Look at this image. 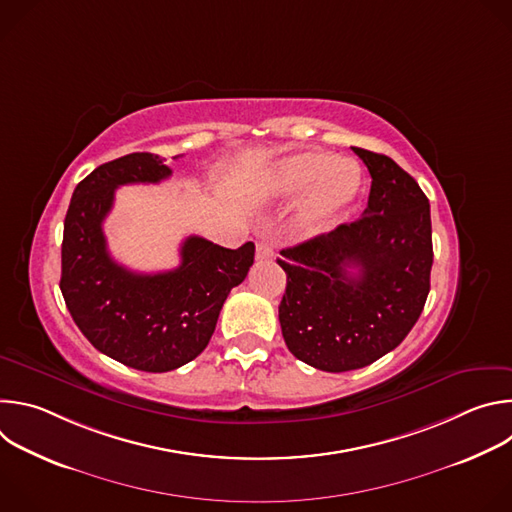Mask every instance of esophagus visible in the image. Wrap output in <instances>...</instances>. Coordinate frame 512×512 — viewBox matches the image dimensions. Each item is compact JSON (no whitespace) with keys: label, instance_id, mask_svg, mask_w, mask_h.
I'll use <instances>...</instances> for the list:
<instances>
[{"label":"esophagus","instance_id":"obj_1","mask_svg":"<svg viewBox=\"0 0 512 512\" xmlns=\"http://www.w3.org/2000/svg\"><path fill=\"white\" fill-rule=\"evenodd\" d=\"M273 255V247H271V243H267V241H259L257 243V259L259 261H263V259H269Z\"/></svg>","mask_w":512,"mask_h":512}]
</instances>
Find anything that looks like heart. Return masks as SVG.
<instances>
[{
  "mask_svg": "<svg viewBox=\"0 0 512 512\" xmlns=\"http://www.w3.org/2000/svg\"><path fill=\"white\" fill-rule=\"evenodd\" d=\"M362 188V170L354 160H334L328 152L308 150L279 160L263 178L273 198H294L306 189L298 225L306 233L328 229Z\"/></svg>",
  "mask_w": 512,
  "mask_h": 512,
  "instance_id": "obj_1",
  "label": "heart"
}]
</instances>
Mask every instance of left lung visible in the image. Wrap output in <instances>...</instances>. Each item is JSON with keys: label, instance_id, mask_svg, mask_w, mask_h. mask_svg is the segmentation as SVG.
<instances>
[{"label": "left lung", "instance_id": "1", "mask_svg": "<svg viewBox=\"0 0 512 512\" xmlns=\"http://www.w3.org/2000/svg\"><path fill=\"white\" fill-rule=\"evenodd\" d=\"M352 152L373 178L362 216L281 249L277 259L287 275L283 340L326 373L367 367L403 342L425 306L433 263L429 200L419 184L389 156Z\"/></svg>", "mask_w": 512, "mask_h": 512}]
</instances>
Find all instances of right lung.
<instances>
[{"label":"right lung","mask_w":512,"mask_h":512,"mask_svg":"<svg viewBox=\"0 0 512 512\" xmlns=\"http://www.w3.org/2000/svg\"><path fill=\"white\" fill-rule=\"evenodd\" d=\"M170 174L148 152L107 162L79 182L64 218L60 291L72 320L97 350L145 373L174 371L206 348L227 296L255 259L251 241L225 249L192 235L172 271L135 273L119 265L103 235L115 190L158 184Z\"/></svg>","instance_id":"1"}]
</instances>
